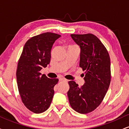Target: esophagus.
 I'll use <instances>...</instances> for the list:
<instances>
[{
  "instance_id": "esophagus-1",
  "label": "esophagus",
  "mask_w": 129,
  "mask_h": 129,
  "mask_svg": "<svg viewBox=\"0 0 129 129\" xmlns=\"http://www.w3.org/2000/svg\"><path fill=\"white\" fill-rule=\"evenodd\" d=\"M59 81H67V79H65V78L60 77V78H59Z\"/></svg>"
}]
</instances>
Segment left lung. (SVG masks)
Instances as JSON below:
<instances>
[{"label":"left lung","instance_id":"1","mask_svg":"<svg viewBox=\"0 0 129 129\" xmlns=\"http://www.w3.org/2000/svg\"><path fill=\"white\" fill-rule=\"evenodd\" d=\"M71 37L81 48L79 67L85 71V84L79 87L75 81H69L67 95L73 110L86 114L100 106L109 89L110 59L105 46L95 35L72 34Z\"/></svg>","mask_w":129,"mask_h":129}]
</instances>
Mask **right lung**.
Listing matches in <instances>:
<instances>
[{"label":"right lung","instance_id":"add662e5","mask_svg":"<svg viewBox=\"0 0 129 129\" xmlns=\"http://www.w3.org/2000/svg\"><path fill=\"white\" fill-rule=\"evenodd\" d=\"M60 35L47 32L28 40L16 70L17 87L22 103L31 112L41 113L48 109L58 79H50L40 71L49 64L51 50Z\"/></svg>","mask_w":129,"mask_h":129}]
</instances>
